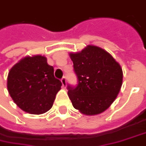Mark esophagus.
Masks as SVG:
<instances>
[{"label": "esophagus", "instance_id": "obj_1", "mask_svg": "<svg viewBox=\"0 0 146 146\" xmlns=\"http://www.w3.org/2000/svg\"><path fill=\"white\" fill-rule=\"evenodd\" d=\"M61 81H62V87L66 88V78L65 76L62 77V79L61 80Z\"/></svg>", "mask_w": 146, "mask_h": 146}]
</instances>
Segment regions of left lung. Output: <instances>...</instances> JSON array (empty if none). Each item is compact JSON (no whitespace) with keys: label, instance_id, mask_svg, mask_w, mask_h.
<instances>
[{"label":"left lung","instance_id":"8db88e82","mask_svg":"<svg viewBox=\"0 0 146 146\" xmlns=\"http://www.w3.org/2000/svg\"><path fill=\"white\" fill-rule=\"evenodd\" d=\"M78 78L75 88L68 85L73 108L85 115L106 111L115 100L123 84V70L104 49L88 45L81 51L70 53Z\"/></svg>","mask_w":146,"mask_h":146}]
</instances>
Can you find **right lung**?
Listing matches in <instances>:
<instances>
[{
  "mask_svg": "<svg viewBox=\"0 0 146 146\" xmlns=\"http://www.w3.org/2000/svg\"><path fill=\"white\" fill-rule=\"evenodd\" d=\"M62 82L54 76V68L45 56H26L10 69L8 91L23 111L40 115L51 108Z\"/></svg>",
  "mask_w": 146,
  "mask_h": 146,
  "instance_id": "obj_1",
  "label": "right lung"
}]
</instances>
